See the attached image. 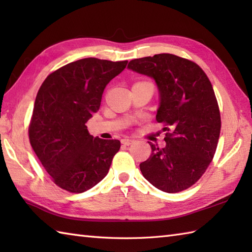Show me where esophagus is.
<instances>
[{
	"mask_svg": "<svg viewBox=\"0 0 252 252\" xmlns=\"http://www.w3.org/2000/svg\"><path fill=\"white\" fill-rule=\"evenodd\" d=\"M133 142H134V141L131 140V138H123V140H121V143L123 144V145H126V146L131 145Z\"/></svg>",
	"mask_w": 252,
	"mask_h": 252,
	"instance_id": "1",
	"label": "esophagus"
}]
</instances>
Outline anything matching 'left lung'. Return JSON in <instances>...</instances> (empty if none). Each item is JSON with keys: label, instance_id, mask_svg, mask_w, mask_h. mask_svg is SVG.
I'll list each match as a JSON object with an SVG mask.
<instances>
[{"label": "left lung", "instance_id": "obj_1", "mask_svg": "<svg viewBox=\"0 0 252 252\" xmlns=\"http://www.w3.org/2000/svg\"><path fill=\"white\" fill-rule=\"evenodd\" d=\"M127 67L156 81V120L165 131L163 148L148 142L152 155L140 164L141 172L160 190H185L206 172L220 137V109L210 80L196 63L168 53L132 60Z\"/></svg>", "mask_w": 252, "mask_h": 252}]
</instances>
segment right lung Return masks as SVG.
I'll list each match as a JSON object with an SVG mask.
<instances>
[{"instance_id": "right-lung-1", "label": "right lung", "mask_w": 252, "mask_h": 252, "mask_svg": "<svg viewBox=\"0 0 252 252\" xmlns=\"http://www.w3.org/2000/svg\"><path fill=\"white\" fill-rule=\"evenodd\" d=\"M126 63L83 58L50 73L37 91L29 141L61 189L79 194L92 189L108 173L120 141L94 137L85 123L98 111L106 85Z\"/></svg>"}]
</instances>
